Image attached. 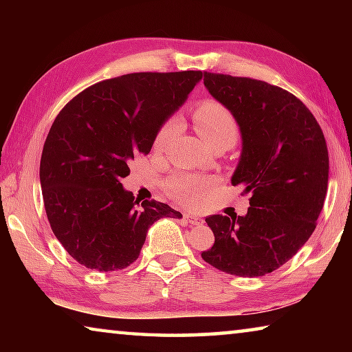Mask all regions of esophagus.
Listing matches in <instances>:
<instances>
[{"label":"esophagus","mask_w":352,"mask_h":352,"mask_svg":"<svg viewBox=\"0 0 352 352\" xmlns=\"http://www.w3.org/2000/svg\"><path fill=\"white\" fill-rule=\"evenodd\" d=\"M184 219H186L190 225H201V223H204V220H201L197 216H192V214H186Z\"/></svg>","instance_id":"34e87169"}]
</instances>
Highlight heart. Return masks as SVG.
<instances>
[{
    "instance_id": "1",
    "label": "heart",
    "mask_w": 352,
    "mask_h": 352,
    "mask_svg": "<svg viewBox=\"0 0 352 352\" xmlns=\"http://www.w3.org/2000/svg\"><path fill=\"white\" fill-rule=\"evenodd\" d=\"M194 122L199 135L205 140L210 147L223 141H236L237 138V122L228 109L222 104L208 100L200 104L194 111ZM178 129V121L175 118L168 119L155 135L153 146L157 151L170 144ZM211 186V180L199 178L186 174H175L168 180V192L180 200L184 205L199 204L205 190Z\"/></svg>"
}]
</instances>
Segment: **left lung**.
<instances>
[{
	"label": "left lung",
	"mask_w": 352,
	"mask_h": 352,
	"mask_svg": "<svg viewBox=\"0 0 352 352\" xmlns=\"http://www.w3.org/2000/svg\"><path fill=\"white\" fill-rule=\"evenodd\" d=\"M204 83L239 124L242 152L231 177L250 194L245 216L206 217L214 245L201 258L236 276H264L305 245L323 210L329 155L320 124L283 88L205 73Z\"/></svg>",
	"instance_id": "left-lung-1"
}]
</instances>
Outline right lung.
I'll use <instances>...</instances> for the list:
<instances>
[{"mask_svg":"<svg viewBox=\"0 0 352 352\" xmlns=\"http://www.w3.org/2000/svg\"><path fill=\"white\" fill-rule=\"evenodd\" d=\"M201 77V71L113 77L77 94L52 122L40 160L46 216L58 242L87 269H126L153 222L182 217L162 201L140 204L121 178L136 153L151 152L158 129Z\"/></svg>","mask_w":352,"mask_h":352,"instance_id":"obj_1","label":"right lung"}]
</instances>
